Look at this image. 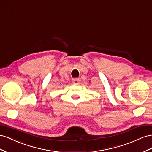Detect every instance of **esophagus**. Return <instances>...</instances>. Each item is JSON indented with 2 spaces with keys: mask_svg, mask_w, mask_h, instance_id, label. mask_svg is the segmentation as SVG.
<instances>
[{
  "mask_svg": "<svg viewBox=\"0 0 152 152\" xmlns=\"http://www.w3.org/2000/svg\"><path fill=\"white\" fill-rule=\"evenodd\" d=\"M80 81V79L77 78V77H75V78L72 79V82L74 84H78Z\"/></svg>",
  "mask_w": 152,
  "mask_h": 152,
  "instance_id": "obj_1",
  "label": "esophagus"
}]
</instances>
